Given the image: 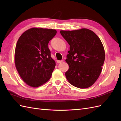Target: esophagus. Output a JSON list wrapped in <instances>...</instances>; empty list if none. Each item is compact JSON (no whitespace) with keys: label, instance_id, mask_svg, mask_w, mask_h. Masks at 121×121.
Masks as SVG:
<instances>
[{"label":"esophagus","instance_id":"34e87169","mask_svg":"<svg viewBox=\"0 0 121 121\" xmlns=\"http://www.w3.org/2000/svg\"><path fill=\"white\" fill-rule=\"evenodd\" d=\"M63 60H58L57 61V63H61V62H63Z\"/></svg>","mask_w":121,"mask_h":121}]
</instances>
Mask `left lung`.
<instances>
[{"instance_id": "left-lung-1", "label": "left lung", "mask_w": 121, "mask_h": 121, "mask_svg": "<svg viewBox=\"0 0 121 121\" xmlns=\"http://www.w3.org/2000/svg\"><path fill=\"white\" fill-rule=\"evenodd\" d=\"M60 32L70 45L65 60L69 66L65 72L66 79L78 88H88L98 78L104 62L105 52L101 40L87 29Z\"/></svg>"}]
</instances>
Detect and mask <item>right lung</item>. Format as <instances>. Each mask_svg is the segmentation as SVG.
<instances>
[{"label":"right lung","instance_id":"obj_1","mask_svg":"<svg viewBox=\"0 0 121 121\" xmlns=\"http://www.w3.org/2000/svg\"><path fill=\"white\" fill-rule=\"evenodd\" d=\"M56 33L53 29L33 27L18 39L14 53L15 67L28 85L37 87L48 82L56 66L48 47Z\"/></svg>","mask_w":121,"mask_h":121}]
</instances>
